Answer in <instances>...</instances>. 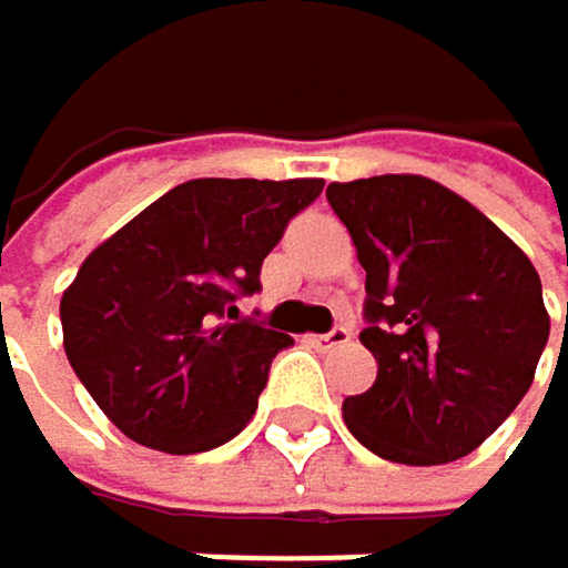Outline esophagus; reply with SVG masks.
Listing matches in <instances>:
<instances>
[{"instance_id":"34e87169","label":"esophagus","mask_w":568,"mask_h":568,"mask_svg":"<svg viewBox=\"0 0 568 568\" xmlns=\"http://www.w3.org/2000/svg\"><path fill=\"white\" fill-rule=\"evenodd\" d=\"M308 343L315 346V349H328V346H343V343H349V328H332V332H318V335H308Z\"/></svg>"}]
</instances>
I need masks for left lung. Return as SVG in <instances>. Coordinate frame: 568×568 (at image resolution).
<instances>
[{"label": "left lung", "mask_w": 568, "mask_h": 568, "mask_svg": "<svg viewBox=\"0 0 568 568\" xmlns=\"http://www.w3.org/2000/svg\"><path fill=\"white\" fill-rule=\"evenodd\" d=\"M325 199L366 271L359 343L377 359L374 387L343 400L349 432L404 466L469 456L535 381L548 343L538 271L480 209L432 178L335 181Z\"/></svg>", "instance_id": "8db88e82"}]
</instances>
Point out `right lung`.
Here are the masks:
<instances>
[{"instance_id": "right-lung-1", "label": "right lung", "mask_w": 568, "mask_h": 568, "mask_svg": "<svg viewBox=\"0 0 568 568\" xmlns=\"http://www.w3.org/2000/svg\"><path fill=\"white\" fill-rule=\"evenodd\" d=\"M318 194V178L184 181L84 256L61 297L64 353L122 435L191 456L250 425L294 339L240 318L236 297Z\"/></svg>"}]
</instances>
